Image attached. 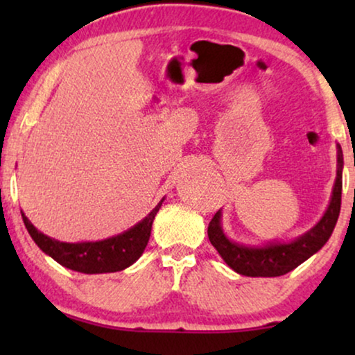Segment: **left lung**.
Masks as SVG:
<instances>
[{
  "label": "left lung",
  "mask_w": 355,
  "mask_h": 355,
  "mask_svg": "<svg viewBox=\"0 0 355 355\" xmlns=\"http://www.w3.org/2000/svg\"><path fill=\"white\" fill-rule=\"evenodd\" d=\"M343 150L338 145V169L334 181L333 196L322 220L312 230L305 232L295 241L288 244H266L263 247H249L237 244L226 237L221 227V210L215 213L208 225V239L218 250L221 259L231 266L236 273L244 276H263L273 278L289 273L297 268L300 263L310 259L313 254L327 244L331 232L336 226L339 210H341V192H343Z\"/></svg>",
  "instance_id": "obj_1"
}]
</instances>
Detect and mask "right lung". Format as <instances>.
Listing matches in <instances>:
<instances>
[{"label": "right lung", "instance_id": "obj_1", "mask_svg": "<svg viewBox=\"0 0 355 355\" xmlns=\"http://www.w3.org/2000/svg\"><path fill=\"white\" fill-rule=\"evenodd\" d=\"M163 200L164 198H162V202L142 221L123 234L96 242H77V244L60 242L38 231L24 213L22 220L33 242L60 265L85 275L114 273V271L128 268L144 254L148 244L150 232H152L155 215L158 213Z\"/></svg>", "mask_w": 355, "mask_h": 355}]
</instances>
